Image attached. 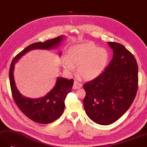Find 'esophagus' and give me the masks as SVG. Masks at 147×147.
Here are the masks:
<instances>
[{
  "label": "esophagus",
  "instance_id": "1",
  "mask_svg": "<svg viewBox=\"0 0 147 147\" xmlns=\"http://www.w3.org/2000/svg\"><path fill=\"white\" fill-rule=\"evenodd\" d=\"M82 86V84L79 83V82H78L77 81H74V84H73V89L76 90V89H78V88H80Z\"/></svg>",
  "mask_w": 147,
  "mask_h": 147
}]
</instances>
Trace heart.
<instances>
[{"instance_id": "obj_1", "label": "heart", "mask_w": 147, "mask_h": 147, "mask_svg": "<svg viewBox=\"0 0 147 147\" xmlns=\"http://www.w3.org/2000/svg\"><path fill=\"white\" fill-rule=\"evenodd\" d=\"M108 53L104 48H98L93 43H82L71 46L67 57L62 59L64 69L73 71L78 66V76L90 80L98 77L106 67L108 61Z\"/></svg>"}]
</instances>
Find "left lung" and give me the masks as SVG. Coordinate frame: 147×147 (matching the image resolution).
Instances as JSON below:
<instances>
[{
    "label": "left lung",
    "mask_w": 147,
    "mask_h": 147,
    "mask_svg": "<svg viewBox=\"0 0 147 147\" xmlns=\"http://www.w3.org/2000/svg\"><path fill=\"white\" fill-rule=\"evenodd\" d=\"M113 59L100 76L83 85L84 108L92 121L102 125L118 120L132 104L138 89V65L120 43L108 42Z\"/></svg>",
    "instance_id": "8db88e82"
}]
</instances>
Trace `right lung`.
Here are the masks:
<instances>
[{
    "label": "right lung",
    "mask_w": 147,
    "mask_h": 147,
    "mask_svg": "<svg viewBox=\"0 0 147 147\" xmlns=\"http://www.w3.org/2000/svg\"><path fill=\"white\" fill-rule=\"evenodd\" d=\"M64 36L30 44L13 57L9 69V80L12 97L16 104L24 114L30 120L40 124H47L56 121L64 110V100L72 89L74 81L57 78L54 88L45 96L38 99L26 98L20 93L15 83L13 70L15 64L26 53L33 49H51L59 47ZM59 53V55H61Z\"/></svg>",
    "instance_id": "obj_1"
}]
</instances>
